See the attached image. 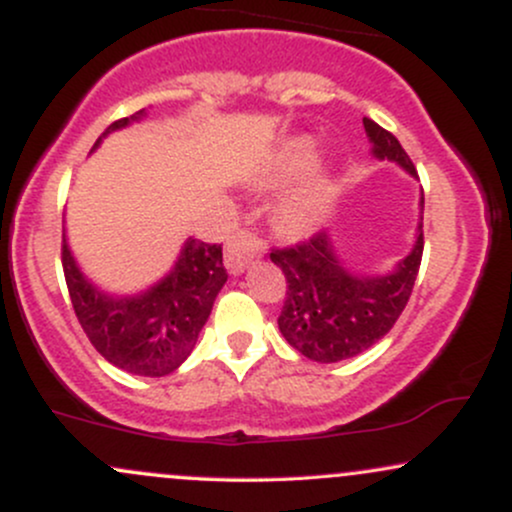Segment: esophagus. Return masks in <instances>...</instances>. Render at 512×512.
<instances>
[{
  "instance_id": "34e87169",
  "label": "esophagus",
  "mask_w": 512,
  "mask_h": 512,
  "mask_svg": "<svg viewBox=\"0 0 512 512\" xmlns=\"http://www.w3.org/2000/svg\"><path fill=\"white\" fill-rule=\"evenodd\" d=\"M260 240H257L248 231H238L236 236L228 240L226 252H223V262H226V269L231 274H243L245 267L260 257Z\"/></svg>"
}]
</instances>
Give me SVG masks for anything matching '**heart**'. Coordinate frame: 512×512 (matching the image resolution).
I'll return each mask as SVG.
<instances>
[{
	"instance_id": "1",
	"label": "heart",
	"mask_w": 512,
	"mask_h": 512,
	"mask_svg": "<svg viewBox=\"0 0 512 512\" xmlns=\"http://www.w3.org/2000/svg\"><path fill=\"white\" fill-rule=\"evenodd\" d=\"M317 158V146L313 139L296 137L289 139L281 146L279 156H276L269 182L274 185H284L305 170L313 168ZM332 209V187L322 173L308 175L301 185L293 187L281 197L279 207H276V221H279L281 231L289 233L293 238H303L315 233L317 228L325 223Z\"/></svg>"
}]
</instances>
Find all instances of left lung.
I'll list each match as a JSON object with an SVG mask.
<instances>
[{
  "label": "left lung",
  "instance_id": "8db88e82",
  "mask_svg": "<svg viewBox=\"0 0 512 512\" xmlns=\"http://www.w3.org/2000/svg\"><path fill=\"white\" fill-rule=\"evenodd\" d=\"M370 154L392 161L416 178V168L378 122L363 117ZM419 226L414 248L383 274H361L339 257L337 245L325 231L308 243L272 250V262L286 276V301L279 330L293 349L317 363H337L363 354L378 344L407 305L424 255V190L419 199Z\"/></svg>",
  "mask_w": 512,
  "mask_h": 512
}]
</instances>
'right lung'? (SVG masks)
I'll list each match as a JSON object with an SVG mask.
<instances>
[{"label":"right lung","instance_id":"1","mask_svg":"<svg viewBox=\"0 0 512 512\" xmlns=\"http://www.w3.org/2000/svg\"><path fill=\"white\" fill-rule=\"evenodd\" d=\"M146 110L122 117L103 132L139 122ZM62 267L74 313L96 351L113 366L144 378L173 373L195 349L216 296L226 284L221 245L187 238L173 269L146 291L115 296L93 284L76 264L67 236H62Z\"/></svg>","mask_w":512,"mask_h":512}]
</instances>
